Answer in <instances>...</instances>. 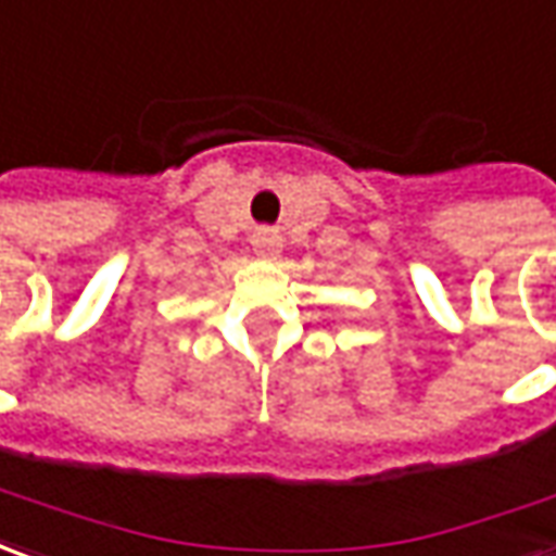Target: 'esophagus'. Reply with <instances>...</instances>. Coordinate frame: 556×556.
Segmentation results:
<instances>
[{"mask_svg":"<svg viewBox=\"0 0 556 556\" xmlns=\"http://www.w3.org/2000/svg\"><path fill=\"white\" fill-rule=\"evenodd\" d=\"M252 249H255L258 258H277L279 249H282V237H279L277 230H270V227H258L252 233Z\"/></svg>","mask_w":556,"mask_h":556,"instance_id":"esophagus-1","label":"esophagus"}]
</instances>
